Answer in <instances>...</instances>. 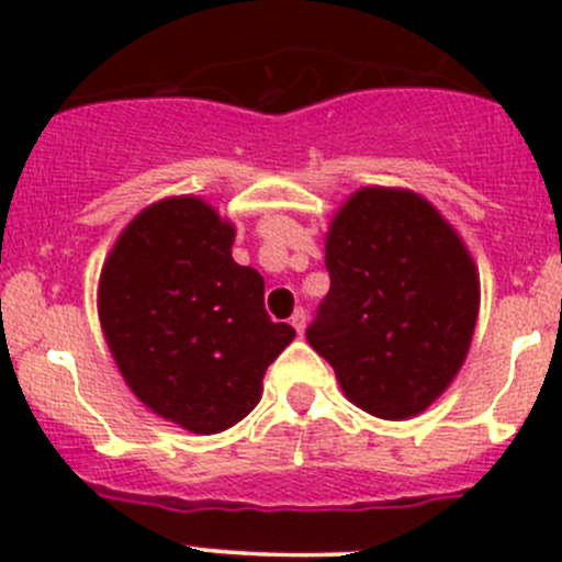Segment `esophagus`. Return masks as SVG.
I'll return each mask as SVG.
<instances>
[{"instance_id": "1", "label": "esophagus", "mask_w": 562, "mask_h": 562, "mask_svg": "<svg viewBox=\"0 0 562 562\" xmlns=\"http://www.w3.org/2000/svg\"><path fill=\"white\" fill-rule=\"evenodd\" d=\"M291 326L296 328L299 334H304V328H307V313H304V310H296V313L291 315Z\"/></svg>"}]
</instances>
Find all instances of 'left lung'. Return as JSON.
<instances>
[{
	"label": "left lung",
	"instance_id": "8db88e82",
	"mask_svg": "<svg viewBox=\"0 0 562 562\" xmlns=\"http://www.w3.org/2000/svg\"><path fill=\"white\" fill-rule=\"evenodd\" d=\"M326 299L307 328L345 396L389 422L427 411L468 359L479 269L418 192L361 187L326 234Z\"/></svg>",
	"mask_w": 562,
	"mask_h": 562
}]
</instances>
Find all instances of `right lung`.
<instances>
[{
  "label": "right lung",
  "instance_id": "1",
  "mask_svg": "<svg viewBox=\"0 0 562 562\" xmlns=\"http://www.w3.org/2000/svg\"><path fill=\"white\" fill-rule=\"evenodd\" d=\"M234 236L201 198H162L130 220L100 271V326L124 383L195 435L239 424L296 337L266 315L263 277L236 263Z\"/></svg>",
  "mask_w": 562,
  "mask_h": 562
}]
</instances>
